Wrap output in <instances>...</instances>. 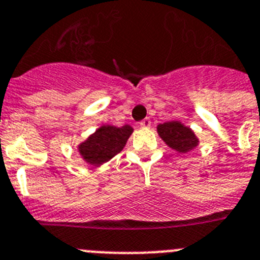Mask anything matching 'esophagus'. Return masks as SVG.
Returning <instances> with one entry per match:
<instances>
[{"label":"esophagus","mask_w":260,"mask_h":260,"mask_svg":"<svg viewBox=\"0 0 260 260\" xmlns=\"http://www.w3.org/2000/svg\"><path fill=\"white\" fill-rule=\"evenodd\" d=\"M150 125H151V121L149 118H146V119H144V120L140 121V127H142V128H149Z\"/></svg>","instance_id":"1"}]
</instances>
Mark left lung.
<instances>
[{"mask_svg":"<svg viewBox=\"0 0 260 260\" xmlns=\"http://www.w3.org/2000/svg\"><path fill=\"white\" fill-rule=\"evenodd\" d=\"M158 133L168 146L179 153H188L198 145V139L193 131L180 121L172 120L159 124Z\"/></svg>","mask_w":260,"mask_h":260,"instance_id":"1","label":"left lung"}]
</instances>
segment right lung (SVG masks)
Returning <instances> with one entry per match:
<instances>
[{"instance_id": "obj_1", "label": "right lung", "mask_w": 260, "mask_h": 260, "mask_svg": "<svg viewBox=\"0 0 260 260\" xmlns=\"http://www.w3.org/2000/svg\"><path fill=\"white\" fill-rule=\"evenodd\" d=\"M132 132L131 125H123L120 128L104 125L80 144L79 151L86 162L100 166L123 150Z\"/></svg>"}]
</instances>
